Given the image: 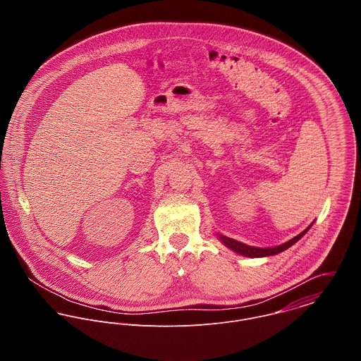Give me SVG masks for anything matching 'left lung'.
Returning a JSON list of instances; mask_svg holds the SVG:
<instances>
[{
	"instance_id": "1",
	"label": "left lung",
	"mask_w": 361,
	"mask_h": 361,
	"mask_svg": "<svg viewBox=\"0 0 361 361\" xmlns=\"http://www.w3.org/2000/svg\"><path fill=\"white\" fill-rule=\"evenodd\" d=\"M312 224H314V222H311L309 226H307L302 233H299V235L295 236L293 239H290V240H288V242H285V243H282V245H279V246H274V247H256V246H249V245H245V243H242V242H238V240H235V239H232V238H228V236H224V235H219V233H216V238H218V240H219L221 243H224L228 249H231L232 252H235V253H238V255H240V256H243V257H269V256L279 255V253L285 252L286 249H289L290 246H293L298 240H300V239L307 233V231L312 226Z\"/></svg>"
}]
</instances>
